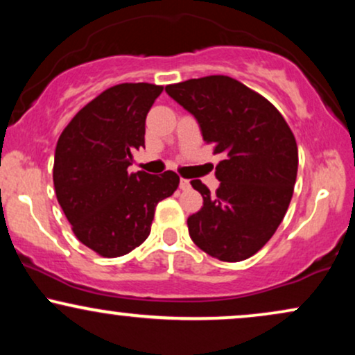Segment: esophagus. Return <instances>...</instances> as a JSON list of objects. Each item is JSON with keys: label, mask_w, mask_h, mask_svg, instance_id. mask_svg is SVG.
I'll return each instance as SVG.
<instances>
[{"label": "esophagus", "mask_w": 355, "mask_h": 355, "mask_svg": "<svg viewBox=\"0 0 355 355\" xmlns=\"http://www.w3.org/2000/svg\"><path fill=\"white\" fill-rule=\"evenodd\" d=\"M180 189L182 190H189L190 189V180H187V178H180Z\"/></svg>", "instance_id": "esophagus-1"}]
</instances>
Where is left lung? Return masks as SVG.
Here are the masks:
<instances>
[{
    "label": "left lung",
    "mask_w": 355,
    "mask_h": 355,
    "mask_svg": "<svg viewBox=\"0 0 355 355\" xmlns=\"http://www.w3.org/2000/svg\"><path fill=\"white\" fill-rule=\"evenodd\" d=\"M197 118L202 137L225 160L215 166V195L200 180L203 207L187 220L195 245L222 260L240 262L275 234L288 209L299 152L291 126L270 101L223 75L165 87Z\"/></svg>",
    "instance_id": "obj_1"
}]
</instances>
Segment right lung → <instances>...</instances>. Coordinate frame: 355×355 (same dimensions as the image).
<instances>
[{
  "label": "right lung",
  "mask_w": 355,
  "mask_h": 355,
  "mask_svg": "<svg viewBox=\"0 0 355 355\" xmlns=\"http://www.w3.org/2000/svg\"><path fill=\"white\" fill-rule=\"evenodd\" d=\"M164 87L121 83L100 93L73 116L58 138L53 183L60 207L83 245L107 259L145 242L155 207L180 178L130 173L133 152L145 146V120Z\"/></svg>",
  "instance_id": "right-lung-1"
}]
</instances>
